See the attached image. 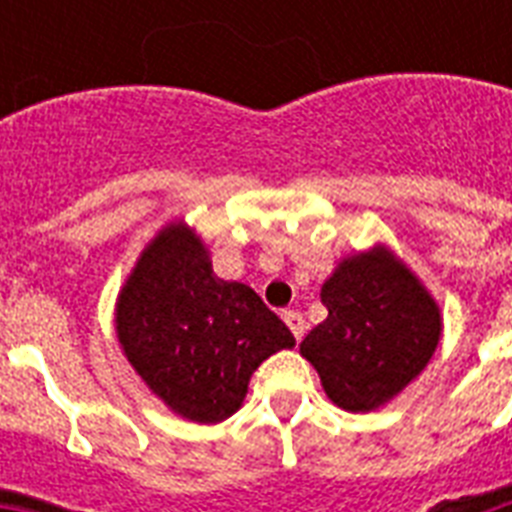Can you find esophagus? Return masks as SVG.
<instances>
[{
  "mask_svg": "<svg viewBox=\"0 0 512 512\" xmlns=\"http://www.w3.org/2000/svg\"><path fill=\"white\" fill-rule=\"evenodd\" d=\"M284 321H287V327L292 329L295 340H303V335H305V319H303V316H300L297 311H284Z\"/></svg>",
  "mask_w": 512,
  "mask_h": 512,
  "instance_id": "1",
  "label": "esophagus"
}]
</instances>
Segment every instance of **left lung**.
Returning a JSON list of instances; mask_svg holds the SVG:
<instances>
[{"mask_svg":"<svg viewBox=\"0 0 512 512\" xmlns=\"http://www.w3.org/2000/svg\"><path fill=\"white\" fill-rule=\"evenodd\" d=\"M329 316L300 342L327 396L345 412H372L428 366L441 311L390 249L345 257L321 287Z\"/></svg>","mask_w":512,"mask_h":512,"instance_id":"8db88e82","label":"left lung"}]
</instances>
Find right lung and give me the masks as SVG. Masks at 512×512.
<instances>
[{
  "mask_svg": "<svg viewBox=\"0 0 512 512\" xmlns=\"http://www.w3.org/2000/svg\"><path fill=\"white\" fill-rule=\"evenodd\" d=\"M116 337L148 388L204 425L231 417L257 366L295 345L255 289L217 279L185 223L162 228L138 257L116 300Z\"/></svg>",
  "mask_w": 512,
  "mask_h": 512,
  "instance_id": "1",
  "label": "right lung"
}]
</instances>
